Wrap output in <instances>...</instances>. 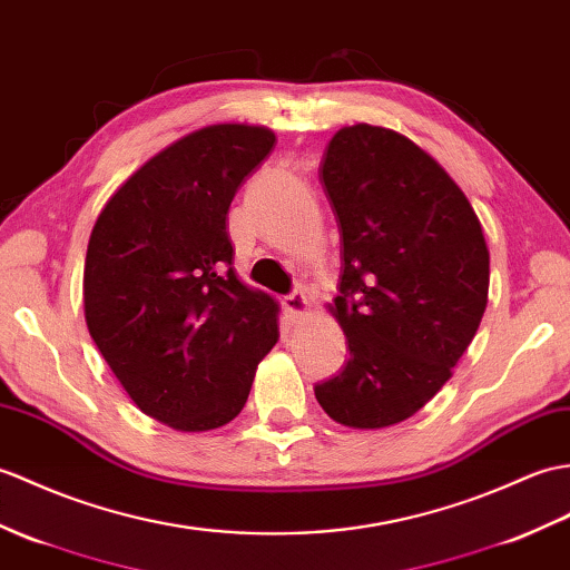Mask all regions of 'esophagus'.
Masks as SVG:
<instances>
[{
    "label": "esophagus",
    "mask_w": 570,
    "mask_h": 570,
    "mask_svg": "<svg viewBox=\"0 0 570 570\" xmlns=\"http://www.w3.org/2000/svg\"><path fill=\"white\" fill-rule=\"evenodd\" d=\"M308 296H306V291H301V288H296V291H291L288 296H284V308L291 313V315H303L308 311Z\"/></svg>",
    "instance_id": "esophagus-1"
}]
</instances>
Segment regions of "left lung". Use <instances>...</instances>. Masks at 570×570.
I'll return each mask as SVG.
<instances>
[{
  "label": "left lung",
  "mask_w": 570,
  "mask_h": 570,
  "mask_svg": "<svg viewBox=\"0 0 570 570\" xmlns=\"http://www.w3.org/2000/svg\"><path fill=\"white\" fill-rule=\"evenodd\" d=\"M321 184L340 228L335 317L350 360L315 383L340 425L407 420L452 379L488 303L491 257L452 177L413 140L356 124L337 130Z\"/></svg>",
  "instance_id": "8db88e82"
}]
</instances>
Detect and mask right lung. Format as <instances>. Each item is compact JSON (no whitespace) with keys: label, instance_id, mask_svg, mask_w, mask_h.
<instances>
[{"label":"right lung","instance_id":"1","mask_svg":"<svg viewBox=\"0 0 570 570\" xmlns=\"http://www.w3.org/2000/svg\"><path fill=\"white\" fill-rule=\"evenodd\" d=\"M274 134L208 126L145 163L99 214L85 262V317L145 415L206 432L240 413L276 340V303L233 272L225 228Z\"/></svg>","mask_w":570,"mask_h":570}]
</instances>
